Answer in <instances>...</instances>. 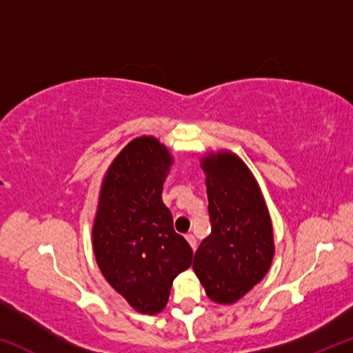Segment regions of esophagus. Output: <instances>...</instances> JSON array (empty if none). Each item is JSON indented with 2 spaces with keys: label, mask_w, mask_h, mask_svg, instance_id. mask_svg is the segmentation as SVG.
Returning a JSON list of instances; mask_svg holds the SVG:
<instances>
[{
  "label": "esophagus",
  "mask_w": 353,
  "mask_h": 353,
  "mask_svg": "<svg viewBox=\"0 0 353 353\" xmlns=\"http://www.w3.org/2000/svg\"><path fill=\"white\" fill-rule=\"evenodd\" d=\"M185 238H187V241H188V244L191 246V249H196V238H194V235L193 234H188Z\"/></svg>",
  "instance_id": "esophagus-1"
}]
</instances>
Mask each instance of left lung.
Instances as JSON below:
<instances>
[{
    "mask_svg": "<svg viewBox=\"0 0 353 353\" xmlns=\"http://www.w3.org/2000/svg\"><path fill=\"white\" fill-rule=\"evenodd\" d=\"M201 168L212 234L196 250L193 270L213 302L235 303L270 271L272 221L259 182L236 154H205Z\"/></svg>",
    "mask_w": 353,
    "mask_h": 353,
    "instance_id": "1",
    "label": "left lung"
}]
</instances>
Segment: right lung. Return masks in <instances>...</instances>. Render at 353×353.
I'll return each mask as SVG.
<instances>
[{"instance_id": "obj_1", "label": "right lung", "mask_w": 353, "mask_h": 353, "mask_svg": "<svg viewBox=\"0 0 353 353\" xmlns=\"http://www.w3.org/2000/svg\"><path fill=\"white\" fill-rule=\"evenodd\" d=\"M172 155L152 135L137 137L105 171L93 221V252L104 279L134 310L162 312L172 280L191 265L162 201Z\"/></svg>"}]
</instances>
